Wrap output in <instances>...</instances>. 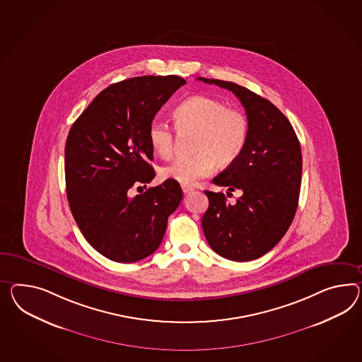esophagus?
I'll return each instance as SVG.
<instances>
[{
	"label": "esophagus",
	"instance_id": "1",
	"mask_svg": "<svg viewBox=\"0 0 362 362\" xmlns=\"http://www.w3.org/2000/svg\"><path fill=\"white\" fill-rule=\"evenodd\" d=\"M194 190V187L193 186H189V185H182V192L184 193H190V192H193Z\"/></svg>",
	"mask_w": 362,
	"mask_h": 362
}]
</instances>
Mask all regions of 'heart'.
<instances>
[{
  "label": "heart",
  "instance_id": "b5f03b06",
  "mask_svg": "<svg viewBox=\"0 0 362 362\" xmlns=\"http://www.w3.org/2000/svg\"><path fill=\"white\" fill-rule=\"evenodd\" d=\"M175 122L180 134L194 135L192 141L194 155L177 158L161 168L160 177L181 185H192L209 176L215 164L219 168L232 165L244 152L250 136V121L244 112L206 95H193L180 103L175 110ZM148 140L158 156L170 158L176 131L165 122H152Z\"/></svg>",
  "mask_w": 362,
  "mask_h": 362
}]
</instances>
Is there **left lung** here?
<instances>
[{
  "mask_svg": "<svg viewBox=\"0 0 362 362\" xmlns=\"http://www.w3.org/2000/svg\"><path fill=\"white\" fill-rule=\"evenodd\" d=\"M235 94L250 121L244 152L215 177L214 184L241 190L236 204L226 195L204 190L209 209L202 216L206 240L219 256L250 261L276 247L297 211L302 177V152L296 131L279 109L238 83L198 77Z\"/></svg>",
  "mask_w": 362,
  "mask_h": 362,
  "instance_id": "1",
  "label": "left lung"
}]
</instances>
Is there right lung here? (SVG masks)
Here are the masks:
<instances>
[{"instance_id": "obj_1", "label": "right lung", "mask_w": 362, "mask_h": 362, "mask_svg": "<svg viewBox=\"0 0 362 362\" xmlns=\"http://www.w3.org/2000/svg\"><path fill=\"white\" fill-rule=\"evenodd\" d=\"M186 81L141 76L112 83L76 119L65 143V185L74 221L103 256L135 262L158 250L168 216L182 199L167 180L135 198L132 186L155 177L148 130L156 112Z\"/></svg>"}]
</instances>
